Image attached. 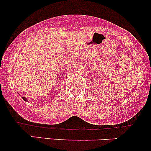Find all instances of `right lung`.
I'll use <instances>...</instances> for the list:
<instances>
[{"label": "right lung", "instance_id": "1", "mask_svg": "<svg viewBox=\"0 0 151 151\" xmlns=\"http://www.w3.org/2000/svg\"><path fill=\"white\" fill-rule=\"evenodd\" d=\"M22 99H23L24 101H28V100L27 99L25 98V97H22Z\"/></svg>", "mask_w": 151, "mask_h": 151}]
</instances>
